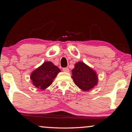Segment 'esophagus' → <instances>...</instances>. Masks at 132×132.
<instances>
[{"label": "esophagus", "instance_id": "obj_1", "mask_svg": "<svg viewBox=\"0 0 132 132\" xmlns=\"http://www.w3.org/2000/svg\"><path fill=\"white\" fill-rule=\"evenodd\" d=\"M63 71H64V72H69V69L68 68H63Z\"/></svg>", "mask_w": 132, "mask_h": 132}]
</instances>
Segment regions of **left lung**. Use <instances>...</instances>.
Returning a JSON list of instances; mask_svg holds the SVG:
<instances>
[{
    "label": "left lung",
    "instance_id": "1",
    "mask_svg": "<svg viewBox=\"0 0 132 132\" xmlns=\"http://www.w3.org/2000/svg\"><path fill=\"white\" fill-rule=\"evenodd\" d=\"M71 72L75 84L82 91H88L98 84V77L96 71L84 62L76 63Z\"/></svg>",
    "mask_w": 132,
    "mask_h": 132
}]
</instances>
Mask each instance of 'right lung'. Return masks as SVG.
I'll return each mask as SVG.
<instances>
[{"label": "right lung", "instance_id": "1", "mask_svg": "<svg viewBox=\"0 0 132 132\" xmlns=\"http://www.w3.org/2000/svg\"><path fill=\"white\" fill-rule=\"evenodd\" d=\"M61 70L50 61L45 62L31 73L32 84L37 88L44 90L52 84L53 79Z\"/></svg>", "mask_w": 132, "mask_h": 132}]
</instances>
